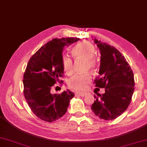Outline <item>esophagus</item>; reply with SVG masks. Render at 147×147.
<instances>
[{
  "instance_id": "obj_1",
  "label": "esophagus",
  "mask_w": 147,
  "mask_h": 147,
  "mask_svg": "<svg viewBox=\"0 0 147 147\" xmlns=\"http://www.w3.org/2000/svg\"><path fill=\"white\" fill-rule=\"evenodd\" d=\"M87 94H88V93H87V92H76V95H80V96H85Z\"/></svg>"
}]
</instances>
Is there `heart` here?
I'll return each instance as SVG.
<instances>
[{
    "label": "heart",
    "mask_w": 147,
    "mask_h": 147,
    "mask_svg": "<svg viewBox=\"0 0 147 147\" xmlns=\"http://www.w3.org/2000/svg\"><path fill=\"white\" fill-rule=\"evenodd\" d=\"M96 50L91 43L84 41L78 43L73 48L72 54L75 59H83L86 61V67L93 69L96 65V60L95 58ZM62 65L64 72L70 74L73 71V62L69 56L62 55L61 58ZM92 77L88 73L78 74L72 76L68 81V85L71 88L77 90L85 89L87 85L91 82Z\"/></svg>",
    "instance_id": "obj_1"
}]
</instances>
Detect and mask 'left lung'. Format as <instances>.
Wrapping results in <instances>:
<instances>
[{
  "label": "left lung",
  "mask_w": 147,
  "mask_h": 147,
  "mask_svg": "<svg viewBox=\"0 0 147 147\" xmlns=\"http://www.w3.org/2000/svg\"><path fill=\"white\" fill-rule=\"evenodd\" d=\"M100 52L99 76L95 86L104 88L105 93L94 95L95 100L91 109L96 116L112 120L125 111L134 92L133 73L125 57L114 47L94 39Z\"/></svg>",
  "instance_id": "obj_1"
}]
</instances>
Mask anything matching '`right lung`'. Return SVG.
<instances>
[{"label":"right lung","mask_w":147,"mask_h":147,"mask_svg":"<svg viewBox=\"0 0 147 147\" xmlns=\"http://www.w3.org/2000/svg\"><path fill=\"white\" fill-rule=\"evenodd\" d=\"M80 38H54L42 46L32 55L23 76L24 95L31 110L40 119L55 121L65 114L71 99L74 96L69 90L61 94H52L55 83H62L64 76L61 58L65 46Z\"/></svg>","instance_id":"obj_1"}]
</instances>
